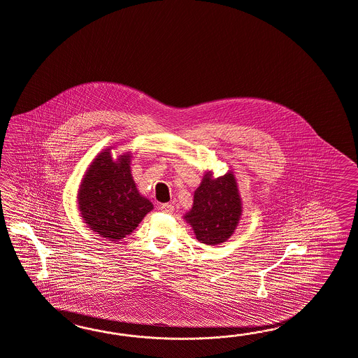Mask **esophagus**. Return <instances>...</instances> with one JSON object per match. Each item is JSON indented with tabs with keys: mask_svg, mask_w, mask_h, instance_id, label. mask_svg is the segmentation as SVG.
Instances as JSON below:
<instances>
[{
	"mask_svg": "<svg viewBox=\"0 0 358 358\" xmlns=\"http://www.w3.org/2000/svg\"><path fill=\"white\" fill-rule=\"evenodd\" d=\"M160 210L164 212V213H172V212L175 210V207H173V204H171V203H164V204L160 206Z\"/></svg>",
	"mask_w": 358,
	"mask_h": 358,
	"instance_id": "1",
	"label": "esophagus"
}]
</instances>
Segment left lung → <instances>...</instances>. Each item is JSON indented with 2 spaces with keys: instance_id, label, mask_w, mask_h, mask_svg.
<instances>
[{
  "instance_id": "obj_1",
  "label": "left lung",
  "mask_w": 358,
  "mask_h": 358,
  "mask_svg": "<svg viewBox=\"0 0 358 358\" xmlns=\"http://www.w3.org/2000/svg\"><path fill=\"white\" fill-rule=\"evenodd\" d=\"M242 208L234 172L213 177V172L207 171L194 192L192 210L183 218L201 243L217 245L234 234Z\"/></svg>"
}]
</instances>
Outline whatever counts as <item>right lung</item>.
<instances>
[{
	"label": "right lung",
	"mask_w": 358,
	"mask_h": 358,
	"mask_svg": "<svg viewBox=\"0 0 358 358\" xmlns=\"http://www.w3.org/2000/svg\"><path fill=\"white\" fill-rule=\"evenodd\" d=\"M113 148L101 151L87 166L80 182L78 206L90 230L117 242L131 234L154 206L133 180L131 151L113 157Z\"/></svg>",
	"instance_id": "right-lung-1"
}]
</instances>
